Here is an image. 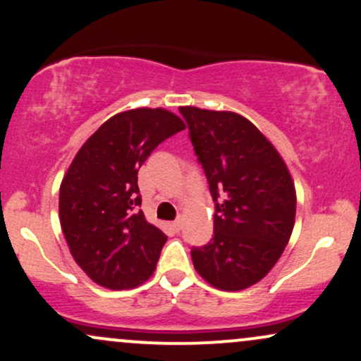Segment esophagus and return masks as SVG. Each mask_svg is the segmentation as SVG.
<instances>
[{"label": "esophagus", "instance_id": "esophagus-1", "mask_svg": "<svg viewBox=\"0 0 361 361\" xmlns=\"http://www.w3.org/2000/svg\"><path fill=\"white\" fill-rule=\"evenodd\" d=\"M171 227H173V231H176V233H178V231L181 229V221H175L171 224Z\"/></svg>", "mask_w": 361, "mask_h": 361}]
</instances>
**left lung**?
I'll list each match as a JSON object with an SVG mask.
<instances>
[{
    "mask_svg": "<svg viewBox=\"0 0 361 361\" xmlns=\"http://www.w3.org/2000/svg\"><path fill=\"white\" fill-rule=\"evenodd\" d=\"M215 202L214 238L193 247L207 283L238 292L268 275L287 246L297 195L273 144L234 111L180 106Z\"/></svg>",
    "mask_w": 361,
    "mask_h": 361,
    "instance_id": "1",
    "label": "left lung"
}]
</instances>
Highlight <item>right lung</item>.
<instances>
[{
	"label": "right lung",
	"mask_w": 361,
	"mask_h": 361,
	"mask_svg": "<svg viewBox=\"0 0 361 361\" xmlns=\"http://www.w3.org/2000/svg\"><path fill=\"white\" fill-rule=\"evenodd\" d=\"M185 122L164 109H134L106 120L62 178L59 219L74 261L94 283L123 290L156 270L166 234L142 210L137 171Z\"/></svg>",
	"instance_id": "1"
}]
</instances>
